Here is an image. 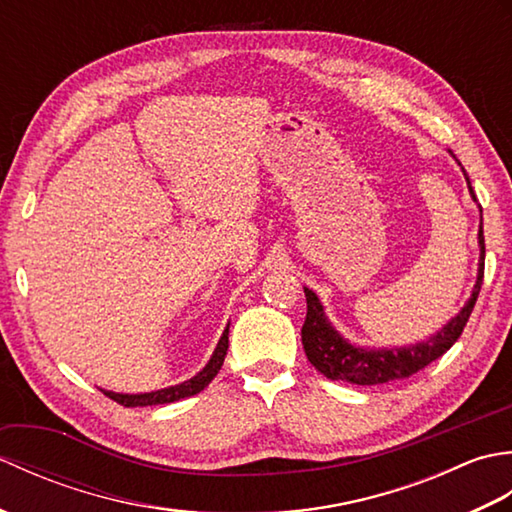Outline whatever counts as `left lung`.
<instances>
[{
    "label": "left lung",
    "mask_w": 512,
    "mask_h": 512,
    "mask_svg": "<svg viewBox=\"0 0 512 512\" xmlns=\"http://www.w3.org/2000/svg\"><path fill=\"white\" fill-rule=\"evenodd\" d=\"M464 178H466V184H469V193L473 202H477L466 171H464ZM477 244H480V264H477V279H475L469 301H466L462 310L455 314L447 325H442L436 334H431L427 341H420L413 345L363 347V345L350 343L339 330L334 328L330 319L325 317V310L321 306L317 292H312L310 288H303L308 301V314H306V323H303L301 328V343H303V350H306L308 361L314 365V369H319L325 378L343 380V383H352V385H383V383H389V380L409 378L411 374L420 372L422 367H427L429 363L436 361V358H440L444 352L451 350V345L460 339L464 325L469 321L471 312L475 308L477 295H480L482 279H484L482 222H480V231H477Z\"/></svg>",
    "instance_id": "obj_1"
}]
</instances>
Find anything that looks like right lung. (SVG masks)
Segmentation results:
<instances>
[{"label": "right lung", "mask_w": 512, "mask_h": 512, "mask_svg": "<svg viewBox=\"0 0 512 512\" xmlns=\"http://www.w3.org/2000/svg\"><path fill=\"white\" fill-rule=\"evenodd\" d=\"M228 325H231V323H228ZM228 325H226V330L222 332L220 341H217V347H215V352L211 354L209 363H206L193 378L184 380V383L171 385V387H165V389H156V391H147V394H116V391H107V389H101V391L105 396H110L112 400H116L118 405H123V407L167 405V402H176L180 398H189V396L200 394V391L206 385H209L211 380L217 376V372L222 369L224 356H226V350H228Z\"/></svg>", "instance_id": "1"}]
</instances>
